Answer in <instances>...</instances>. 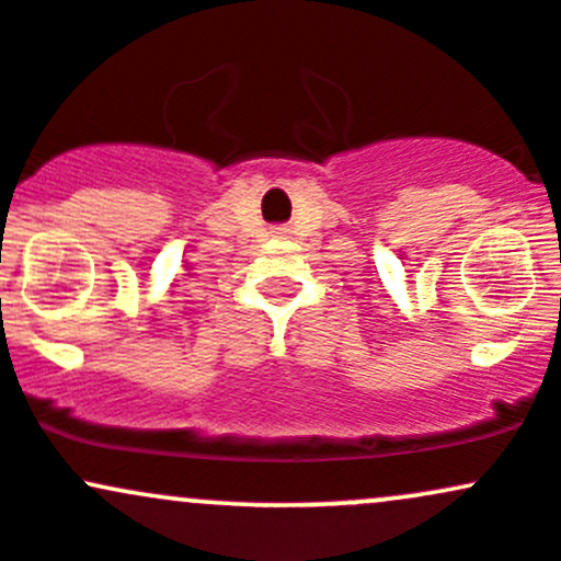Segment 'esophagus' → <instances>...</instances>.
I'll return each instance as SVG.
<instances>
[{
	"label": "esophagus",
	"instance_id": "34e87169",
	"mask_svg": "<svg viewBox=\"0 0 561 561\" xmlns=\"http://www.w3.org/2000/svg\"><path fill=\"white\" fill-rule=\"evenodd\" d=\"M275 238H283V234H286V230H283V227H275Z\"/></svg>",
	"mask_w": 561,
	"mask_h": 561
}]
</instances>
